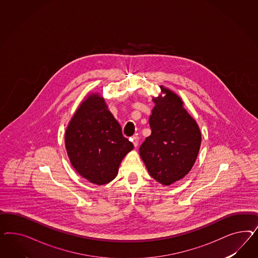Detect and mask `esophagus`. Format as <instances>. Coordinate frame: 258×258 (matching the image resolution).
<instances>
[{"mask_svg": "<svg viewBox=\"0 0 258 258\" xmlns=\"http://www.w3.org/2000/svg\"><path fill=\"white\" fill-rule=\"evenodd\" d=\"M132 142H133L134 147L136 148V147L138 146V144H139V137H138V136H133V139H132Z\"/></svg>", "mask_w": 258, "mask_h": 258, "instance_id": "1", "label": "esophagus"}]
</instances>
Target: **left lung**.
Segmentation results:
<instances>
[{
  "label": "left lung",
  "instance_id": "1",
  "mask_svg": "<svg viewBox=\"0 0 258 258\" xmlns=\"http://www.w3.org/2000/svg\"><path fill=\"white\" fill-rule=\"evenodd\" d=\"M164 96L153 97L149 117L151 134L139 149L149 175L163 185H170L187 175L201 148L202 133L183 102L171 90L160 86Z\"/></svg>",
  "mask_w": 258,
  "mask_h": 258
}]
</instances>
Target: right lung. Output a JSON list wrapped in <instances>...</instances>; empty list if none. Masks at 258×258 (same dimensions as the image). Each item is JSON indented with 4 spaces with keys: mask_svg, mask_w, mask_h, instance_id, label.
<instances>
[{
    "mask_svg": "<svg viewBox=\"0 0 258 258\" xmlns=\"http://www.w3.org/2000/svg\"><path fill=\"white\" fill-rule=\"evenodd\" d=\"M64 141L73 167L97 185L109 183L117 176L122 160L133 149L98 93L81 102L71 118Z\"/></svg>",
    "mask_w": 258,
    "mask_h": 258,
    "instance_id": "obj_1",
    "label": "right lung"
}]
</instances>
